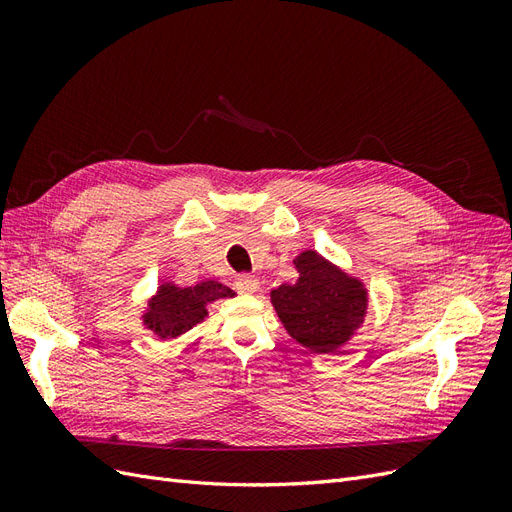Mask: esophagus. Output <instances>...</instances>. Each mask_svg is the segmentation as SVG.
<instances>
[{"instance_id":"obj_1","label":"esophagus","mask_w":512,"mask_h":512,"mask_svg":"<svg viewBox=\"0 0 512 512\" xmlns=\"http://www.w3.org/2000/svg\"><path fill=\"white\" fill-rule=\"evenodd\" d=\"M258 277L256 275H237V280H235V288L239 290V292H245V294H252V292H256L258 290Z\"/></svg>"}]
</instances>
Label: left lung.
Segmentation results:
<instances>
[{
    "instance_id": "1",
    "label": "left lung",
    "mask_w": 512,
    "mask_h": 512,
    "mask_svg": "<svg viewBox=\"0 0 512 512\" xmlns=\"http://www.w3.org/2000/svg\"><path fill=\"white\" fill-rule=\"evenodd\" d=\"M294 265L297 284H282L271 301L286 331L316 354L344 346L367 309V292L359 280L329 265L316 252H303Z\"/></svg>"
}]
</instances>
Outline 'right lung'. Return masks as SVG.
Instances as JSON below:
<instances>
[{
	"mask_svg": "<svg viewBox=\"0 0 512 512\" xmlns=\"http://www.w3.org/2000/svg\"><path fill=\"white\" fill-rule=\"evenodd\" d=\"M226 297H235V292L213 280L200 282L192 288L164 284L149 303L145 324L160 337H177L207 316V303Z\"/></svg>",
	"mask_w": 512,
	"mask_h": 512,
	"instance_id": "add662e5",
	"label": "right lung"
}]
</instances>
